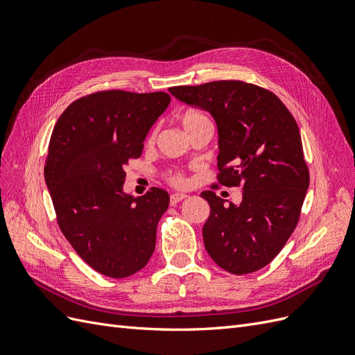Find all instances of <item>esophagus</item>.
<instances>
[{"label":"esophagus","instance_id":"obj_1","mask_svg":"<svg viewBox=\"0 0 355 355\" xmlns=\"http://www.w3.org/2000/svg\"><path fill=\"white\" fill-rule=\"evenodd\" d=\"M188 196H185V194H171L170 196V204L171 206H176L178 202H180L182 200H185Z\"/></svg>","mask_w":355,"mask_h":355}]
</instances>
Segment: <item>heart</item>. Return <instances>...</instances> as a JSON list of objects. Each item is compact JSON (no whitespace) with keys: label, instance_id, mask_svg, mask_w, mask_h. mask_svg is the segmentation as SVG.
Masks as SVG:
<instances>
[{"label":"heart","instance_id":"obj_1","mask_svg":"<svg viewBox=\"0 0 355 355\" xmlns=\"http://www.w3.org/2000/svg\"><path fill=\"white\" fill-rule=\"evenodd\" d=\"M204 120H207V118L204 116L202 114H200V112H192V111H191V112H185L184 115H182L180 123H182V125H184V128H185L187 133H188L192 127L197 125L198 123H201V121H204ZM155 137H157V127L153 128L151 133L148 135V142H149V144L154 142ZM164 178H166V180L168 182V184H170L171 187L184 188V187L187 185V178H185V175L182 173V171H179V170H168V171H166Z\"/></svg>","mask_w":355,"mask_h":355}]
</instances>
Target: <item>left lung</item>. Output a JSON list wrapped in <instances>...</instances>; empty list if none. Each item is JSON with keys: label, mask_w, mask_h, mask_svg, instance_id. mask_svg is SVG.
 <instances>
[{"label": "left lung", "mask_w": 355, "mask_h": 355, "mask_svg": "<svg viewBox=\"0 0 355 355\" xmlns=\"http://www.w3.org/2000/svg\"><path fill=\"white\" fill-rule=\"evenodd\" d=\"M176 99L209 111L218 124L216 182L243 189L240 206L214 192L202 240L211 259L235 275L266 266L295 231L309 187L293 115L268 89L240 80L170 87Z\"/></svg>", "instance_id": "8db88e82"}]
</instances>
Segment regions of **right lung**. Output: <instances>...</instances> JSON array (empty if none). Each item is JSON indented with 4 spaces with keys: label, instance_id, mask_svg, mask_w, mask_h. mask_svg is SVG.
<instances>
[{
    "label": "right lung",
    "instance_id": "1",
    "mask_svg": "<svg viewBox=\"0 0 355 355\" xmlns=\"http://www.w3.org/2000/svg\"><path fill=\"white\" fill-rule=\"evenodd\" d=\"M170 94L101 90L73 101L53 128L44 178L62 234L94 271L125 278L155 249L167 191L123 194L124 166L142 155L144 141Z\"/></svg>",
    "mask_w": 355,
    "mask_h": 355
}]
</instances>
